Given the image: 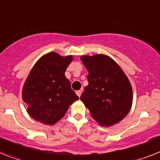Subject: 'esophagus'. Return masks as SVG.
<instances>
[{"label": "esophagus", "instance_id": "obj_1", "mask_svg": "<svg viewBox=\"0 0 160 160\" xmlns=\"http://www.w3.org/2000/svg\"><path fill=\"white\" fill-rule=\"evenodd\" d=\"M76 94H77L78 96L80 97V96H81V95H82V91H80V90H79V91H76Z\"/></svg>", "mask_w": 160, "mask_h": 160}]
</instances>
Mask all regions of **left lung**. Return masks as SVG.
Wrapping results in <instances>:
<instances>
[{"label": "left lung", "instance_id": "obj_1", "mask_svg": "<svg viewBox=\"0 0 160 160\" xmlns=\"http://www.w3.org/2000/svg\"><path fill=\"white\" fill-rule=\"evenodd\" d=\"M81 61L89 73L88 86L84 88L81 100L100 125L111 126L120 122L129 113L133 101L126 75L105 55L82 56Z\"/></svg>", "mask_w": 160, "mask_h": 160}]
</instances>
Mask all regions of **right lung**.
Returning a JSON list of instances; mask_svg holds the SVG:
<instances>
[{
	"mask_svg": "<svg viewBox=\"0 0 160 160\" xmlns=\"http://www.w3.org/2000/svg\"><path fill=\"white\" fill-rule=\"evenodd\" d=\"M72 56L62 57L56 52L42 57L27 77L22 90L27 112L35 121L54 125L79 99L65 76Z\"/></svg>",
	"mask_w": 160,
	"mask_h": 160,
	"instance_id": "add662e5",
	"label": "right lung"
}]
</instances>
